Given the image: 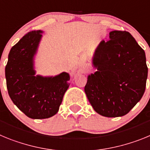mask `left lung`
<instances>
[{"instance_id":"obj_1","label":"left lung","mask_w":150,"mask_h":150,"mask_svg":"<svg viewBox=\"0 0 150 150\" xmlns=\"http://www.w3.org/2000/svg\"><path fill=\"white\" fill-rule=\"evenodd\" d=\"M93 64L98 71L88 76L85 92L94 110L107 117L127 114L145 91L144 50L129 32L112 30L95 50Z\"/></svg>"}]
</instances>
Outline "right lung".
<instances>
[{
	"mask_svg": "<svg viewBox=\"0 0 150 150\" xmlns=\"http://www.w3.org/2000/svg\"><path fill=\"white\" fill-rule=\"evenodd\" d=\"M41 30L27 33L13 46L5 67L6 88L14 104L29 118L47 119L56 114L68 88L70 76L63 72L54 77L35 76L34 56Z\"/></svg>",
	"mask_w": 150,
	"mask_h": 150,
	"instance_id": "add662e5",
	"label": "right lung"
}]
</instances>
